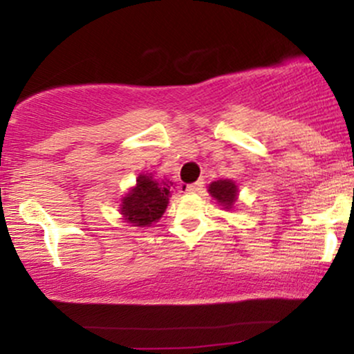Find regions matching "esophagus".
<instances>
[{
	"label": "esophagus",
	"instance_id": "1",
	"mask_svg": "<svg viewBox=\"0 0 354 354\" xmlns=\"http://www.w3.org/2000/svg\"><path fill=\"white\" fill-rule=\"evenodd\" d=\"M203 180H198L196 183H193V185H186L183 186V191H186V193H196V191H200L203 188Z\"/></svg>",
	"mask_w": 354,
	"mask_h": 354
}]
</instances>
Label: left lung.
Listing matches in <instances>:
<instances>
[{
	"label": "left lung",
	"instance_id": "obj_1",
	"mask_svg": "<svg viewBox=\"0 0 354 354\" xmlns=\"http://www.w3.org/2000/svg\"><path fill=\"white\" fill-rule=\"evenodd\" d=\"M209 193L214 200H218V203H221L225 208H231L233 203L236 201V185L230 180H218L209 185Z\"/></svg>",
	"mask_w": 354,
	"mask_h": 354
}]
</instances>
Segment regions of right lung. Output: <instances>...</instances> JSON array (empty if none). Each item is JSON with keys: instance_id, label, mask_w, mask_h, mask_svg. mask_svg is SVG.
<instances>
[{"instance_id": "obj_1", "label": "right lung", "mask_w": 354, "mask_h": 354, "mask_svg": "<svg viewBox=\"0 0 354 354\" xmlns=\"http://www.w3.org/2000/svg\"><path fill=\"white\" fill-rule=\"evenodd\" d=\"M136 181L135 188L123 198L121 213L133 226H149L165 213L173 185L160 183L146 174H140Z\"/></svg>"}]
</instances>
